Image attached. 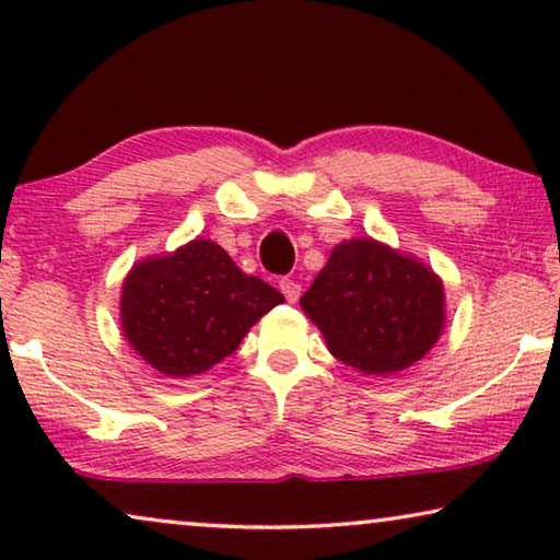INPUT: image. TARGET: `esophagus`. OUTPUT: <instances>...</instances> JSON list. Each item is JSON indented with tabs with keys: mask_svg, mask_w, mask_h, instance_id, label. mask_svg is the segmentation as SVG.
<instances>
[{
	"mask_svg": "<svg viewBox=\"0 0 560 560\" xmlns=\"http://www.w3.org/2000/svg\"><path fill=\"white\" fill-rule=\"evenodd\" d=\"M280 290H282V295L288 298V303H295L298 298H301V285H298L293 278H282L280 280Z\"/></svg>",
	"mask_w": 560,
	"mask_h": 560,
	"instance_id": "1",
	"label": "esophagus"
}]
</instances>
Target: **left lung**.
Wrapping results in <instances>:
<instances>
[{
    "label": "left lung",
    "instance_id": "8db88e82",
    "mask_svg": "<svg viewBox=\"0 0 560 560\" xmlns=\"http://www.w3.org/2000/svg\"><path fill=\"white\" fill-rule=\"evenodd\" d=\"M301 305L339 362L380 377L425 357L443 326L441 280L372 240L339 244Z\"/></svg>",
    "mask_w": 560,
    "mask_h": 560
}]
</instances>
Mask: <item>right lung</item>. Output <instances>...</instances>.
Instances as JSON below:
<instances>
[{
	"label": "right lung",
	"mask_w": 560,
	"mask_h": 560,
	"mask_svg": "<svg viewBox=\"0 0 560 560\" xmlns=\"http://www.w3.org/2000/svg\"><path fill=\"white\" fill-rule=\"evenodd\" d=\"M282 301L219 244L196 240L132 267L121 288V328L158 372L190 377L234 354L249 326Z\"/></svg>",
	"instance_id": "obj_1"
}]
</instances>
